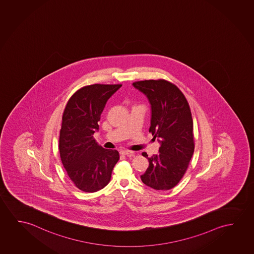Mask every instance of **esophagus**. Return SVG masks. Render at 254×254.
Here are the masks:
<instances>
[{"instance_id":"34e87169","label":"esophagus","mask_w":254,"mask_h":254,"mask_svg":"<svg viewBox=\"0 0 254 254\" xmlns=\"http://www.w3.org/2000/svg\"><path fill=\"white\" fill-rule=\"evenodd\" d=\"M121 155H123V156H134V153H133V151H130V150H121Z\"/></svg>"}]
</instances>
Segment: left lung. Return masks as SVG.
<instances>
[{
  "instance_id": "left-lung-1",
  "label": "left lung",
  "mask_w": 254,
  "mask_h": 254,
  "mask_svg": "<svg viewBox=\"0 0 254 254\" xmlns=\"http://www.w3.org/2000/svg\"><path fill=\"white\" fill-rule=\"evenodd\" d=\"M151 105L149 132L160 142L159 155L148 157V166L141 180L156 190L176 187L187 172L194 151L191 110L182 91L164 79L133 82Z\"/></svg>"
}]
</instances>
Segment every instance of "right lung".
I'll return each mask as SVG.
<instances>
[{
  "label": "right lung",
  "mask_w": 254,
  "mask_h": 254,
  "mask_svg": "<svg viewBox=\"0 0 254 254\" xmlns=\"http://www.w3.org/2000/svg\"><path fill=\"white\" fill-rule=\"evenodd\" d=\"M122 84H92L75 91L66 103L60 131L61 160L72 182L81 191L94 192L109 183L120 159L116 149L97 143L93 133L99 129L106 102Z\"/></svg>",
  "instance_id": "obj_1"
}]
</instances>
